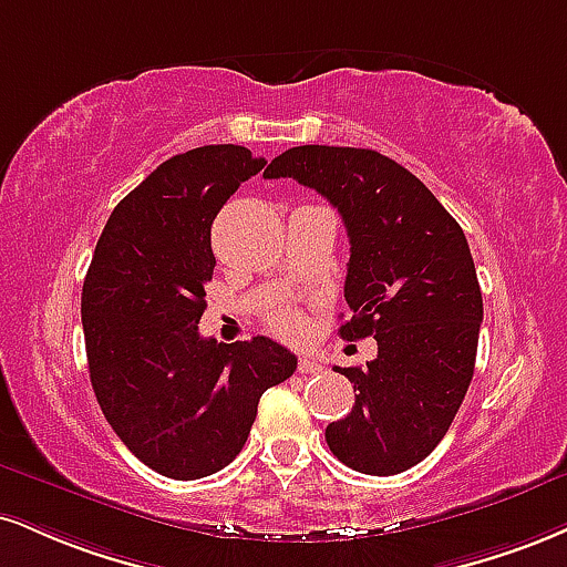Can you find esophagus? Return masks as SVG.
<instances>
[{
    "mask_svg": "<svg viewBox=\"0 0 567 567\" xmlns=\"http://www.w3.org/2000/svg\"><path fill=\"white\" fill-rule=\"evenodd\" d=\"M322 370H324V367L319 364L317 359H309V357L298 359V372H301V374H319Z\"/></svg>",
    "mask_w": 567,
    "mask_h": 567,
    "instance_id": "esophagus-1",
    "label": "esophagus"
}]
</instances>
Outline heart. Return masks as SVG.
I'll use <instances>...</instances> for the list:
<instances>
[{
  "instance_id": "obj_1",
  "label": "heart",
  "mask_w": 567,
  "mask_h": 567,
  "mask_svg": "<svg viewBox=\"0 0 567 567\" xmlns=\"http://www.w3.org/2000/svg\"><path fill=\"white\" fill-rule=\"evenodd\" d=\"M269 324L275 327V330L279 332V336H288V338L298 336V332L303 330V319H301V313L292 311V309H277V311H271Z\"/></svg>"
}]
</instances>
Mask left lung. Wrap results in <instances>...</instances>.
I'll return each mask as SVG.
<instances>
[{
  "label": "left lung",
  "instance_id": "left-lung-1",
  "mask_svg": "<svg viewBox=\"0 0 567 567\" xmlns=\"http://www.w3.org/2000/svg\"><path fill=\"white\" fill-rule=\"evenodd\" d=\"M264 176H290L343 216L351 319L340 336L378 340L367 367H336L357 401L327 425V446L359 473H404L439 446L473 380L483 298L465 231L378 150L290 147Z\"/></svg>",
  "mask_w": 567,
  "mask_h": 567
}]
</instances>
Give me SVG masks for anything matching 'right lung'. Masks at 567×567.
I'll return each mask as SVG.
<instances>
[{"label":"right lung","mask_w":567,"mask_h":567,"mask_svg":"<svg viewBox=\"0 0 567 567\" xmlns=\"http://www.w3.org/2000/svg\"><path fill=\"white\" fill-rule=\"evenodd\" d=\"M264 166L240 145L174 155L115 206L89 264L81 324L94 395L128 452L166 478L227 467L266 388L296 372L275 340L197 332L216 266L210 224Z\"/></svg>","instance_id":"obj_1"}]
</instances>
